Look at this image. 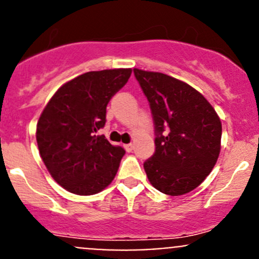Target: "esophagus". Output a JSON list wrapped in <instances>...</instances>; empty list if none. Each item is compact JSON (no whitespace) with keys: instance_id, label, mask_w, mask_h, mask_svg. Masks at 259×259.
I'll use <instances>...</instances> for the list:
<instances>
[{"instance_id":"esophagus-1","label":"esophagus","mask_w":259,"mask_h":259,"mask_svg":"<svg viewBox=\"0 0 259 259\" xmlns=\"http://www.w3.org/2000/svg\"><path fill=\"white\" fill-rule=\"evenodd\" d=\"M124 149L127 151V153H130V151L134 149V144H132V143H130V144H124Z\"/></svg>"}]
</instances>
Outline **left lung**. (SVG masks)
<instances>
[{
  "label": "left lung",
  "mask_w": 259,
  "mask_h": 259,
  "mask_svg": "<svg viewBox=\"0 0 259 259\" xmlns=\"http://www.w3.org/2000/svg\"><path fill=\"white\" fill-rule=\"evenodd\" d=\"M134 74L156 130L155 153L144 163L146 177L164 194H187L202 184L218 160L221 119L209 101L184 81L140 69Z\"/></svg>",
  "instance_id": "8db88e82"
}]
</instances>
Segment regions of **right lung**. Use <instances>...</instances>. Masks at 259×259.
Segmentation results:
<instances>
[{
  "mask_svg": "<svg viewBox=\"0 0 259 259\" xmlns=\"http://www.w3.org/2000/svg\"><path fill=\"white\" fill-rule=\"evenodd\" d=\"M132 69L89 71L57 89L40 115L36 142L50 176L67 192L93 195L119 169L124 149L104 135L106 105L129 80Z\"/></svg>",
  "mask_w": 259,
  "mask_h": 259,
  "instance_id": "right-lung-1",
  "label": "right lung"
}]
</instances>
